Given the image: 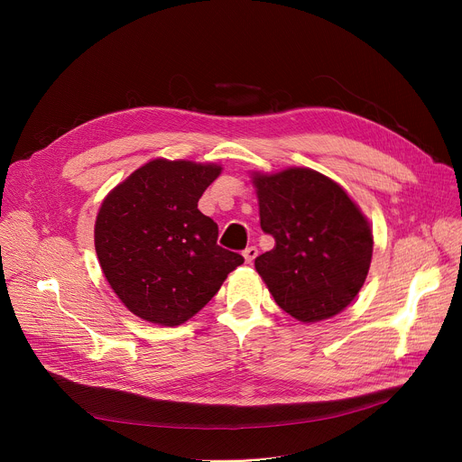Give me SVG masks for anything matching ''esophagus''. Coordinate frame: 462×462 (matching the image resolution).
<instances>
[{"label": "esophagus", "instance_id": "1", "mask_svg": "<svg viewBox=\"0 0 462 462\" xmlns=\"http://www.w3.org/2000/svg\"><path fill=\"white\" fill-rule=\"evenodd\" d=\"M255 255H257V248L255 246H246L245 252H243V257H245L246 263H252L255 259Z\"/></svg>", "mask_w": 462, "mask_h": 462}]
</instances>
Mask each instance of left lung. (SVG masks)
I'll return each instance as SVG.
<instances>
[{
    "mask_svg": "<svg viewBox=\"0 0 462 462\" xmlns=\"http://www.w3.org/2000/svg\"><path fill=\"white\" fill-rule=\"evenodd\" d=\"M261 230L276 241L255 257L276 303L300 321L342 312L371 265L373 234L346 189L309 168L252 177Z\"/></svg>",
    "mask_w": 462,
    "mask_h": 462,
    "instance_id": "left-lung-1",
    "label": "left lung"
}]
</instances>
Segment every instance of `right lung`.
<instances>
[{
	"instance_id": "right-lung-1",
	"label": "right lung",
	"mask_w": 462,
	"mask_h": 462,
	"mask_svg": "<svg viewBox=\"0 0 462 462\" xmlns=\"http://www.w3.org/2000/svg\"><path fill=\"white\" fill-rule=\"evenodd\" d=\"M221 166L155 159L109 191L95 223L102 273L139 318L175 327L199 312L245 261L217 245L197 208Z\"/></svg>"
}]
</instances>
